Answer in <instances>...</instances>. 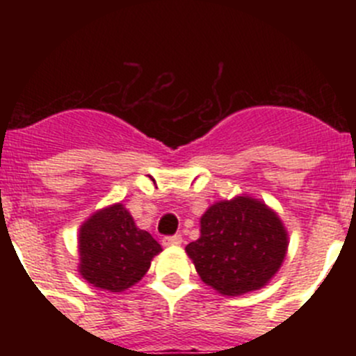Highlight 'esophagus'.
Returning <instances> with one entry per match:
<instances>
[{"instance_id":"obj_1","label":"esophagus","mask_w":356,"mask_h":356,"mask_svg":"<svg viewBox=\"0 0 356 356\" xmlns=\"http://www.w3.org/2000/svg\"><path fill=\"white\" fill-rule=\"evenodd\" d=\"M182 243V236L181 234H174V236H165L161 239V245L163 246H175V245H181Z\"/></svg>"}]
</instances>
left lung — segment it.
<instances>
[{
    "label": "left lung",
    "mask_w": 356,
    "mask_h": 356,
    "mask_svg": "<svg viewBox=\"0 0 356 356\" xmlns=\"http://www.w3.org/2000/svg\"><path fill=\"white\" fill-rule=\"evenodd\" d=\"M288 234L267 204L248 196L215 203L201 217V236L186 246L204 284L238 296L274 277Z\"/></svg>",
    "instance_id": "1"
}]
</instances>
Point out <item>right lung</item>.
Wrapping results in <instances>:
<instances>
[{
  "mask_svg": "<svg viewBox=\"0 0 356 356\" xmlns=\"http://www.w3.org/2000/svg\"><path fill=\"white\" fill-rule=\"evenodd\" d=\"M81 274L89 284L111 293L131 288L148 272L161 246L136 227L122 204L96 211L79 234Z\"/></svg>",
  "mask_w": 356,
  "mask_h": 356,
  "instance_id": "add662e5",
  "label": "right lung"
}]
</instances>
